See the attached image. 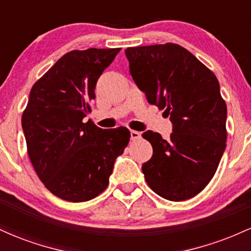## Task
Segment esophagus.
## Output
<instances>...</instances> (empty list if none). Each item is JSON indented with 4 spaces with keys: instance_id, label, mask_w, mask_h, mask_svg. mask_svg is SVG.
<instances>
[{
    "instance_id": "esophagus-1",
    "label": "esophagus",
    "mask_w": 251,
    "mask_h": 251,
    "mask_svg": "<svg viewBox=\"0 0 251 251\" xmlns=\"http://www.w3.org/2000/svg\"><path fill=\"white\" fill-rule=\"evenodd\" d=\"M140 138H142V133H140V132L133 131V129H132V131H131V139L132 140H138V139H140Z\"/></svg>"
}]
</instances>
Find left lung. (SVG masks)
Segmentation results:
<instances>
[{"label": "left lung", "instance_id": "left-lung-1", "mask_svg": "<svg viewBox=\"0 0 251 251\" xmlns=\"http://www.w3.org/2000/svg\"><path fill=\"white\" fill-rule=\"evenodd\" d=\"M129 73L152 105L165 109L172 133L146 131L153 154L142 170L165 200L195 197L214 177L226 142V105L220 83L194 54L176 43L125 50Z\"/></svg>", "mask_w": 251, "mask_h": 251}]
</instances>
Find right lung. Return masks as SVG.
<instances>
[{"label":"right lung","instance_id":"obj_1","mask_svg":"<svg viewBox=\"0 0 251 251\" xmlns=\"http://www.w3.org/2000/svg\"><path fill=\"white\" fill-rule=\"evenodd\" d=\"M119 51L72 50L30 91L22 114L28 154L46 188L61 200L77 203L101 194L129 142L126 127L103 129L85 119L98 79Z\"/></svg>","mask_w":251,"mask_h":251}]
</instances>
